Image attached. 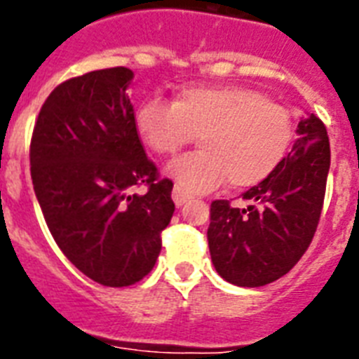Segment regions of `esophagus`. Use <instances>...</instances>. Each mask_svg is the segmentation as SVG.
Instances as JSON below:
<instances>
[{
  "label": "esophagus",
  "instance_id": "obj_1",
  "mask_svg": "<svg viewBox=\"0 0 359 359\" xmlns=\"http://www.w3.org/2000/svg\"><path fill=\"white\" fill-rule=\"evenodd\" d=\"M171 196H173V201L177 207H182L186 201H190V196H188L184 190H180L179 186H175L173 194H171Z\"/></svg>",
  "mask_w": 359,
  "mask_h": 359
}]
</instances>
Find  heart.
Listing matches in <instances>:
<instances>
[{
  "label": "heart",
  "mask_w": 359,
  "mask_h": 359,
  "mask_svg": "<svg viewBox=\"0 0 359 359\" xmlns=\"http://www.w3.org/2000/svg\"><path fill=\"white\" fill-rule=\"evenodd\" d=\"M137 134L160 156L179 152L199 135L201 151L168 165L180 190L203 194L225 179L244 190L281 165L294 140V121L264 93L238 86L184 87L173 102L147 98L135 108Z\"/></svg>",
  "instance_id": "1"
}]
</instances>
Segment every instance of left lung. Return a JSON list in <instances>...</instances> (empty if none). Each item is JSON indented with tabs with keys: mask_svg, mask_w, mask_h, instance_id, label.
<instances>
[{
	"mask_svg": "<svg viewBox=\"0 0 359 359\" xmlns=\"http://www.w3.org/2000/svg\"><path fill=\"white\" fill-rule=\"evenodd\" d=\"M281 165L245 191L248 208L210 205L207 238L214 268L238 287H262L289 272L311 244L323 212L330 140L317 115L302 117Z\"/></svg>",
	"mask_w": 359,
	"mask_h": 359,
	"instance_id": "8db88e82",
	"label": "left lung"
}]
</instances>
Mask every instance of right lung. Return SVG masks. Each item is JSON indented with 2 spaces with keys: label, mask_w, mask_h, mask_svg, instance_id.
<instances>
[{
  "label": "right lung",
  "mask_w": 359,
  "mask_h": 359,
  "mask_svg": "<svg viewBox=\"0 0 359 359\" xmlns=\"http://www.w3.org/2000/svg\"><path fill=\"white\" fill-rule=\"evenodd\" d=\"M134 72L93 70L59 83L31 135V180L65 257L104 287L151 272L171 222L173 182L147 158L126 95ZM145 184L143 196L130 194Z\"/></svg>",
  "instance_id": "right-lung-1"
}]
</instances>
